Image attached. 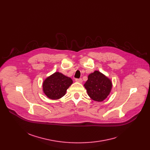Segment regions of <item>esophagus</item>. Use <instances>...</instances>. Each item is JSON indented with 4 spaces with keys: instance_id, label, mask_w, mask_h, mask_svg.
Instances as JSON below:
<instances>
[{
    "instance_id": "esophagus-1",
    "label": "esophagus",
    "mask_w": 150,
    "mask_h": 150,
    "mask_svg": "<svg viewBox=\"0 0 150 150\" xmlns=\"http://www.w3.org/2000/svg\"><path fill=\"white\" fill-rule=\"evenodd\" d=\"M75 81L76 82H79V83H82V79L81 78H76L75 79Z\"/></svg>"
}]
</instances>
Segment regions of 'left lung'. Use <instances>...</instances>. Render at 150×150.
<instances>
[{"label": "left lung", "instance_id": "8db88e82", "mask_svg": "<svg viewBox=\"0 0 150 150\" xmlns=\"http://www.w3.org/2000/svg\"><path fill=\"white\" fill-rule=\"evenodd\" d=\"M89 97L94 101H102L109 95L112 83L111 80L99 71L90 74L84 84Z\"/></svg>", "mask_w": 150, "mask_h": 150}]
</instances>
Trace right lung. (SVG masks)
I'll return each mask as SVG.
<instances>
[{
	"label": "right lung",
	"mask_w": 150,
	"mask_h": 150,
	"mask_svg": "<svg viewBox=\"0 0 150 150\" xmlns=\"http://www.w3.org/2000/svg\"><path fill=\"white\" fill-rule=\"evenodd\" d=\"M72 83L71 78L57 72L44 81L42 90L48 98L57 100L65 95L67 89Z\"/></svg>",
	"instance_id": "1"
}]
</instances>
